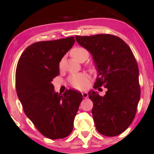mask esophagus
<instances>
[{
	"label": "esophagus",
	"mask_w": 154,
	"mask_h": 154,
	"mask_svg": "<svg viewBox=\"0 0 154 154\" xmlns=\"http://www.w3.org/2000/svg\"><path fill=\"white\" fill-rule=\"evenodd\" d=\"M82 95H83V98H87V97H88V94L87 92H83V93H82Z\"/></svg>",
	"instance_id": "34e87169"
}]
</instances>
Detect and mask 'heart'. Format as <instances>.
<instances>
[{"mask_svg":"<svg viewBox=\"0 0 154 154\" xmlns=\"http://www.w3.org/2000/svg\"><path fill=\"white\" fill-rule=\"evenodd\" d=\"M71 54L72 57L76 59L77 61L83 62L86 60L89 57V52L86 49L83 47H75L71 51ZM60 66L61 65V62H60ZM90 69L94 71L96 68V66L94 63H91L88 65ZM89 79V75L86 73H74L69 75L68 81L69 83L73 88L77 89L85 88L87 85L88 80Z\"/></svg>","mask_w":154,"mask_h":154,"instance_id":"obj_1","label":"heart"}]
</instances>
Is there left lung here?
Segmentation results:
<instances>
[{
	"instance_id": "8db88e82",
	"label": "left lung",
	"mask_w": 154,
	"mask_h": 154,
	"mask_svg": "<svg viewBox=\"0 0 154 154\" xmlns=\"http://www.w3.org/2000/svg\"><path fill=\"white\" fill-rule=\"evenodd\" d=\"M75 39L91 53L97 66L93 88H107L104 96L93 91L88 93L96 129L107 137L119 135L133 122L140 99L139 67L132 51L121 38L109 34Z\"/></svg>"
}]
</instances>
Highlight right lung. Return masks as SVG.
<instances>
[{
	"label": "right lung",
	"instance_id": "right-lung-1",
	"mask_svg": "<svg viewBox=\"0 0 154 154\" xmlns=\"http://www.w3.org/2000/svg\"><path fill=\"white\" fill-rule=\"evenodd\" d=\"M74 42L70 37L34 43L23 51L16 68V91L23 110L37 130L50 139L71 133L83 100L81 92L56 93L51 83L59 75V62Z\"/></svg>",
	"mask_w": 154,
	"mask_h": 154
}]
</instances>
